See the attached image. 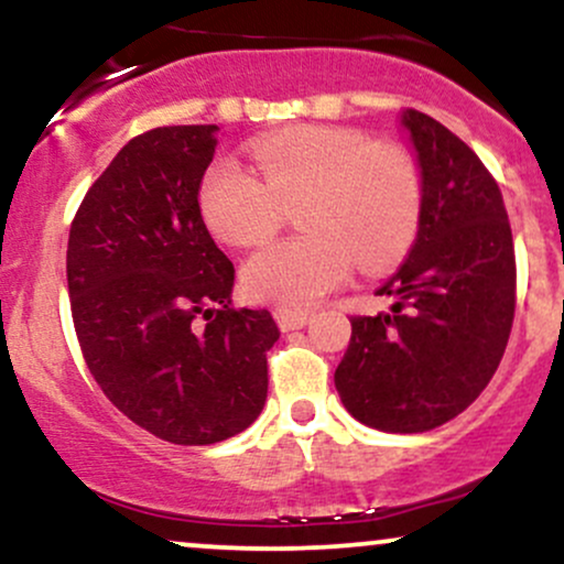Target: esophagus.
<instances>
[{"label": "esophagus", "instance_id": "1", "mask_svg": "<svg viewBox=\"0 0 564 564\" xmlns=\"http://www.w3.org/2000/svg\"><path fill=\"white\" fill-rule=\"evenodd\" d=\"M307 321H310L307 310H286V307L275 310V323L281 326V332H294V328H302Z\"/></svg>", "mask_w": 564, "mask_h": 564}]
</instances>
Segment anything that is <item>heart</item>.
Wrapping results in <instances>:
<instances>
[{
  "instance_id": "obj_1",
  "label": "heart",
  "mask_w": 564,
  "mask_h": 564,
  "mask_svg": "<svg viewBox=\"0 0 564 564\" xmlns=\"http://www.w3.org/2000/svg\"><path fill=\"white\" fill-rule=\"evenodd\" d=\"M257 170L217 159L198 185V209L219 241H268L302 204L307 232L257 249L241 268L251 300L307 307L364 270L392 264L416 238L424 177L411 151L373 142L358 129L307 124L262 138Z\"/></svg>"
}]
</instances>
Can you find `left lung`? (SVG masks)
<instances>
[{"instance_id":"8db88e82","label":"left lung","mask_w":564,"mask_h":564,"mask_svg":"<svg viewBox=\"0 0 564 564\" xmlns=\"http://www.w3.org/2000/svg\"><path fill=\"white\" fill-rule=\"evenodd\" d=\"M424 177L411 254L377 289L390 313L352 315L334 373L341 403L381 432H426L480 398L507 349L517 304L514 241L501 191L464 140L408 108Z\"/></svg>"}]
</instances>
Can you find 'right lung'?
<instances>
[{
    "instance_id": "1",
    "label": "right lung",
    "mask_w": 564,
    "mask_h": 564,
    "mask_svg": "<svg viewBox=\"0 0 564 564\" xmlns=\"http://www.w3.org/2000/svg\"><path fill=\"white\" fill-rule=\"evenodd\" d=\"M217 127L132 138L68 232V294L84 364L111 403L174 445L223 443L268 398V310L232 307L236 268L206 230L198 185Z\"/></svg>"
}]
</instances>
